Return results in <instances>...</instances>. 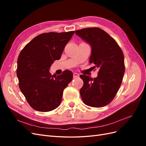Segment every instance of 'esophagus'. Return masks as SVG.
<instances>
[{
  "label": "esophagus",
  "instance_id": "obj_1",
  "mask_svg": "<svg viewBox=\"0 0 146 146\" xmlns=\"http://www.w3.org/2000/svg\"><path fill=\"white\" fill-rule=\"evenodd\" d=\"M78 76H79L78 74H77V73H76V72H74V73L73 74V77H74V78H77V77H78Z\"/></svg>",
  "mask_w": 146,
  "mask_h": 146
}]
</instances>
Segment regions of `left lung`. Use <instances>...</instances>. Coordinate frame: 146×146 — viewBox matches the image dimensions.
<instances>
[{
	"label": "left lung",
	"mask_w": 146,
	"mask_h": 146,
	"mask_svg": "<svg viewBox=\"0 0 146 146\" xmlns=\"http://www.w3.org/2000/svg\"><path fill=\"white\" fill-rule=\"evenodd\" d=\"M76 34L90 45L89 62L99 70L94 78L80 76L83 80L80 90L82 99L90 107H104L113 100L121 85L125 72L122 51L116 41L99 28L83 29L76 30Z\"/></svg>",
	"instance_id": "1"
}]
</instances>
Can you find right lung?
Masks as SVG:
<instances>
[{
	"instance_id": "right-lung-1",
	"label": "right lung",
	"mask_w": 146,
	"mask_h": 146,
	"mask_svg": "<svg viewBox=\"0 0 146 146\" xmlns=\"http://www.w3.org/2000/svg\"><path fill=\"white\" fill-rule=\"evenodd\" d=\"M74 31L42 33L26 45L19 55L17 76L22 93L34 110L47 112L60 105L63 91L72 81V72L66 70L54 76L52 64L60 59Z\"/></svg>"
}]
</instances>
